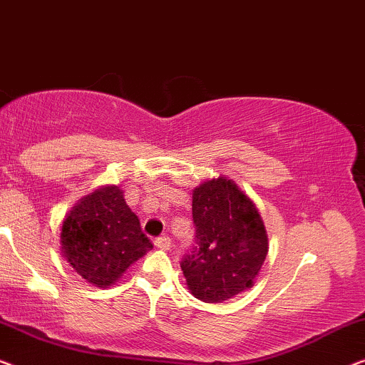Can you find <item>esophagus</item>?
Here are the masks:
<instances>
[{
	"label": "esophagus",
	"instance_id": "1",
	"mask_svg": "<svg viewBox=\"0 0 365 365\" xmlns=\"http://www.w3.org/2000/svg\"><path fill=\"white\" fill-rule=\"evenodd\" d=\"M155 246L160 250H170L172 240L168 238V236H160V238L155 240Z\"/></svg>",
	"mask_w": 365,
	"mask_h": 365
}]
</instances>
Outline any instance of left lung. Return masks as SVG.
Segmentation results:
<instances>
[{"instance_id":"obj_1","label":"left lung","mask_w":365,"mask_h":365,"mask_svg":"<svg viewBox=\"0 0 365 365\" xmlns=\"http://www.w3.org/2000/svg\"><path fill=\"white\" fill-rule=\"evenodd\" d=\"M197 248L182 261L190 292L203 302H223L250 287L268 255L263 218L248 195L220 175L193 190Z\"/></svg>"}]
</instances>
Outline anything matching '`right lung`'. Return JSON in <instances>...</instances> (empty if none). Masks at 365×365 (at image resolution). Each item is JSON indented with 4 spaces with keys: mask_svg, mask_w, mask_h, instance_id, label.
<instances>
[{
    "mask_svg": "<svg viewBox=\"0 0 365 365\" xmlns=\"http://www.w3.org/2000/svg\"><path fill=\"white\" fill-rule=\"evenodd\" d=\"M61 253L82 279L109 287L153 248L117 185L82 197L61 227Z\"/></svg>",
    "mask_w": 365,
    "mask_h": 365,
    "instance_id": "add662e5",
    "label": "right lung"
}]
</instances>
